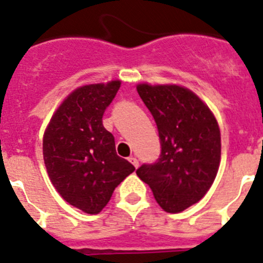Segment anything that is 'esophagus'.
Wrapping results in <instances>:
<instances>
[{"label": "esophagus", "mask_w": 263, "mask_h": 263, "mask_svg": "<svg viewBox=\"0 0 263 263\" xmlns=\"http://www.w3.org/2000/svg\"><path fill=\"white\" fill-rule=\"evenodd\" d=\"M129 162L132 164H133L134 167H136V168H138V166H139V162H138V159H137L136 157H130L129 158Z\"/></svg>", "instance_id": "obj_1"}]
</instances>
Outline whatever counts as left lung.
I'll use <instances>...</instances> for the list:
<instances>
[{
  "label": "left lung",
  "mask_w": 263,
  "mask_h": 263,
  "mask_svg": "<svg viewBox=\"0 0 263 263\" xmlns=\"http://www.w3.org/2000/svg\"><path fill=\"white\" fill-rule=\"evenodd\" d=\"M154 117L159 158L137 170L166 212L178 213L197 203L212 185L221 157L216 118L191 90L178 85L137 87Z\"/></svg>",
  "instance_id": "1"
}]
</instances>
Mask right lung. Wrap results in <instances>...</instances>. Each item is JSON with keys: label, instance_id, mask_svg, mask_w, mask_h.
<instances>
[{"label": "right lung", "instance_id": "obj_1", "mask_svg": "<svg viewBox=\"0 0 263 263\" xmlns=\"http://www.w3.org/2000/svg\"><path fill=\"white\" fill-rule=\"evenodd\" d=\"M118 80L72 92L43 137V159L60 196L83 212L99 213L134 166L116 153L103 116L120 89Z\"/></svg>", "mask_w": 263, "mask_h": 263}]
</instances>
